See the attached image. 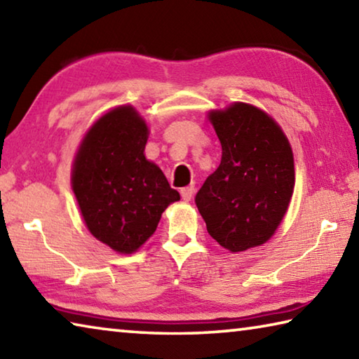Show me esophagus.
Listing matches in <instances>:
<instances>
[{"label": "esophagus", "instance_id": "34e87169", "mask_svg": "<svg viewBox=\"0 0 359 359\" xmlns=\"http://www.w3.org/2000/svg\"><path fill=\"white\" fill-rule=\"evenodd\" d=\"M193 193H194V187H185L180 190V196L184 201H190L193 198Z\"/></svg>", "mask_w": 359, "mask_h": 359}]
</instances>
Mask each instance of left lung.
Here are the masks:
<instances>
[{
	"instance_id": "left-lung-1",
	"label": "left lung",
	"mask_w": 359,
	"mask_h": 359,
	"mask_svg": "<svg viewBox=\"0 0 359 359\" xmlns=\"http://www.w3.org/2000/svg\"><path fill=\"white\" fill-rule=\"evenodd\" d=\"M222 161L194 198L209 234L229 252L258 247L274 234L294 188L287 136L266 112L244 102L209 115Z\"/></svg>"
}]
</instances>
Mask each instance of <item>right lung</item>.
Listing matches in <instances>:
<instances>
[{
    "mask_svg": "<svg viewBox=\"0 0 359 359\" xmlns=\"http://www.w3.org/2000/svg\"><path fill=\"white\" fill-rule=\"evenodd\" d=\"M149 128L131 106L96 121L72 169V190L87 228L102 244L133 253L155 233L161 214L180 194L145 160Z\"/></svg>",
    "mask_w": 359,
    "mask_h": 359,
    "instance_id": "1",
    "label": "right lung"
}]
</instances>
